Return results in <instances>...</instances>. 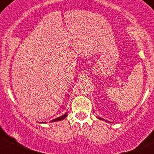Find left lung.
Returning <instances> with one entry per match:
<instances>
[{"label": "left lung", "instance_id": "left-lung-1", "mask_svg": "<svg viewBox=\"0 0 154 154\" xmlns=\"http://www.w3.org/2000/svg\"><path fill=\"white\" fill-rule=\"evenodd\" d=\"M97 118H98V119H101V120H104V121H106V122H107V123H111V122H109V121L106 120V119H103V118H101V117H99V116H97Z\"/></svg>", "mask_w": 154, "mask_h": 154}]
</instances>
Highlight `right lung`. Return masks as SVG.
<instances>
[{
	"instance_id": "right-lung-1",
	"label": "right lung",
	"mask_w": 154,
	"mask_h": 154,
	"mask_svg": "<svg viewBox=\"0 0 154 154\" xmlns=\"http://www.w3.org/2000/svg\"><path fill=\"white\" fill-rule=\"evenodd\" d=\"M67 113H68V112H65V113L64 114V115L61 116H59V117H57V118H55V119H52V120H51V123H53V122H57V121L62 120V119H64L65 117H66V116H67ZM40 123H41V122H40ZM46 123V122H44V123H43V122H42V123Z\"/></svg>"
}]
</instances>
